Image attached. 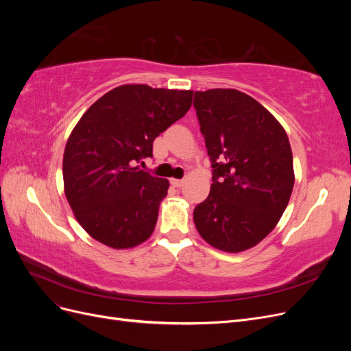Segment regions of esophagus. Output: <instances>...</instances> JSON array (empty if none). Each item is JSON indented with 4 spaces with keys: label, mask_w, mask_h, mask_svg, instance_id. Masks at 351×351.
<instances>
[{
    "label": "esophagus",
    "mask_w": 351,
    "mask_h": 351,
    "mask_svg": "<svg viewBox=\"0 0 351 351\" xmlns=\"http://www.w3.org/2000/svg\"><path fill=\"white\" fill-rule=\"evenodd\" d=\"M169 183H171L174 187H182V186H183V180H178V178H171V180H169Z\"/></svg>",
    "instance_id": "obj_1"
}]
</instances>
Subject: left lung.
I'll return each mask as SVG.
<instances>
[{"instance_id":"1","label":"left lung","mask_w":351,"mask_h":351,"mask_svg":"<svg viewBox=\"0 0 351 351\" xmlns=\"http://www.w3.org/2000/svg\"><path fill=\"white\" fill-rule=\"evenodd\" d=\"M193 107L212 165L209 196L193 210L215 249L256 246L278 224L294 186L291 146L277 119L236 89L195 92Z\"/></svg>"}]
</instances>
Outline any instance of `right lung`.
Masks as SVG:
<instances>
[{
  "label": "right lung",
  "instance_id": "add662e5",
  "mask_svg": "<svg viewBox=\"0 0 351 351\" xmlns=\"http://www.w3.org/2000/svg\"><path fill=\"white\" fill-rule=\"evenodd\" d=\"M193 90L123 84L101 97L74 127L62 159L69 204L89 236L129 249L154 232L169 183L136 164L155 137L190 110Z\"/></svg>",
  "mask_w": 351,
  "mask_h": 351
}]
</instances>
